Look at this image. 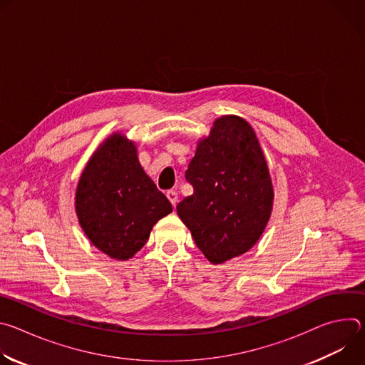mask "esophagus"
Listing matches in <instances>:
<instances>
[{"label": "esophagus", "instance_id": "34e87169", "mask_svg": "<svg viewBox=\"0 0 365 365\" xmlns=\"http://www.w3.org/2000/svg\"><path fill=\"white\" fill-rule=\"evenodd\" d=\"M166 196H168V199L170 200V203H172L173 206H176V203H178V192H176V190H168Z\"/></svg>", "mask_w": 365, "mask_h": 365}]
</instances>
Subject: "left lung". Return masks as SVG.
<instances>
[{
	"label": "left lung",
	"mask_w": 365,
	"mask_h": 365,
	"mask_svg": "<svg viewBox=\"0 0 365 365\" xmlns=\"http://www.w3.org/2000/svg\"><path fill=\"white\" fill-rule=\"evenodd\" d=\"M185 176L193 193L176 210L203 255L221 264L247 252L270 220L274 196L251 125L237 115L218 118L197 143Z\"/></svg>",
	"instance_id": "1"
}]
</instances>
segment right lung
Instances as JSON below:
<instances>
[{"instance_id":"add662e5","label":"right lung","mask_w":365,"mask_h":365,"mask_svg":"<svg viewBox=\"0 0 365 365\" xmlns=\"http://www.w3.org/2000/svg\"><path fill=\"white\" fill-rule=\"evenodd\" d=\"M75 207L91 242L123 262L141 250L153 225L173 211L138 163L135 144L120 133L110 135L89 159Z\"/></svg>"}]
</instances>
